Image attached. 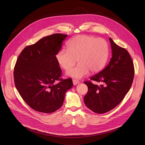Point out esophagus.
Instances as JSON below:
<instances>
[{
	"mask_svg": "<svg viewBox=\"0 0 145 145\" xmlns=\"http://www.w3.org/2000/svg\"><path fill=\"white\" fill-rule=\"evenodd\" d=\"M73 85H74V86H76V85H77V84H78L80 83V81H79L78 80H77L73 79Z\"/></svg>",
	"mask_w": 145,
	"mask_h": 145,
	"instance_id": "34e87169",
	"label": "esophagus"
}]
</instances>
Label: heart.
Instances as JSON below:
<instances>
[{"mask_svg":"<svg viewBox=\"0 0 145 145\" xmlns=\"http://www.w3.org/2000/svg\"><path fill=\"white\" fill-rule=\"evenodd\" d=\"M68 49L62 48L56 54V58L59 66L68 70L75 63L79 64L69 70L67 75L76 78H83L91 72L96 73L106 65L109 56L107 41L90 35L74 37L68 44Z\"/></svg>","mask_w":145,"mask_h":145,"instance_id":"obj_1","label":"heart"}]
</instances>
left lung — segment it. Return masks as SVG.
<instances>
[{
  "label": "left lung",
  "instance_id": "left-lung-1",
  "mask_svg": "<svg viewBox=\"0 0 145 145\" xmlns=\"http://www.w3.org/2000/svg\"><path fill=\"white\" fill-rule=\"evenodd\" d=\"M112 58L107 66L91 80L101 82L98 86L85 81L88 88L84 97L86 106L97 114H104L116 107L129 91L134 76L133 60L127 50L109 38Z\"/></svg>",
  "mask_w": 145,
  "mask_h": 145
}]
</instances>
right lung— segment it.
<instances>
[{"mask_svg": "<svg viewBox=\"0 0 145 145\" xmlns=\"http://www.w3.org/2000/svg\"><path fill=\"white\" fill-rule=\"evenodd\" d=\"M68 35L54 34L27 46L14 67L15 85L20 96L33 110L52 113L63 105L72 80L60 78L62 71L56 58ZM59 82L56 84L55 82Z\"/></svg>", "mask_w": 145, "mask_h": 145, "instance_id": "right-lung-1", "label": "right lung"}]
</instances>
